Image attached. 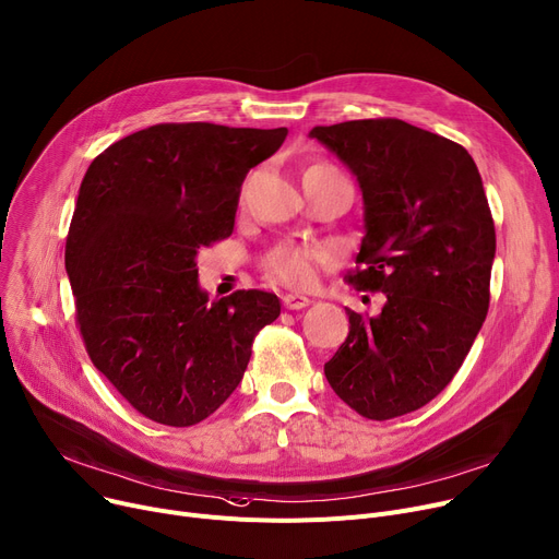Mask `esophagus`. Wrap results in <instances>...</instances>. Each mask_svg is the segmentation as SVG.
Returning <instances> with one entry per match:
<instances>
[{
    "mask_svg": "<svg viewBox=\"0 0 559 559\" xmlns=\"http://www.w3.org/2000/svg\"><path fill=\"white\" fill-rule=\"evenodd\" d=\"M283 306L287 310H304L310 306V299L304 294H283Z\"/></svg>",
    "mask_w": 559,
    "mask_h": 559,
    "instance_id": "obj_1",
    "label": "esophagus"
}]
</instances>
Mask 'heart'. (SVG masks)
<instances>
[{"label": "heart", "instance_id": "heart-1", "mask_svg": "<svg viewBox=\"0 0 559 559\" xmlns=\"http://www.w3.org/2000/svg\"><path fill=\"white\" fill-rule=\"evenodd\" d=\"M314 170H332L334 173V168H330L325 164H314L306 173H314ZM325 258H328V253L321 247L283 242L265 255V272H267V276L276 278L285 285L308 287L317 278V270L321 263H325Z\"/></svg>", "mask_w": 559, "mask_h": 559}]
</instances>
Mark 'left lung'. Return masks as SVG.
<instances>
[{"label": "left lung", "mask_w": 559, "mask_h": 559, "mask_svg": "<svg viewBox=\"0 0 559 559\" xmlns=\"http://www.w3.org/2000/svg\"><path fill=\"white\" fill-rule=\"evenodd\" d=\"M310 136L361 191V270L348 281L386 294L378 317L346 308L348 337L325 380L359 416L397 418L452 382L486 321L497 251L488 198L463 145L400 119L317 126Z\"/></svg>", "instance_id": "left-lung-1"}]
</instances>
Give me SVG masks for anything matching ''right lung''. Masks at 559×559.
I'll return each mask as SVG.
<instances>
[{"instance_id":"obj_1","label":"right lung","mask_w":559,"mask_h":559,"mask_svg":"<svg viewBox=\"0 0 559 559\" xmlns=\"http://www.w3.org/2000/svg\"><path fill=\"white\" fill-rule=\"evenodd\" d=\"M287 128L162 123L98 155L81 183L64 247L85 348L139 414L170 427L209 418L240 384L276 294L209 301L198 251L229 238L249 168Z\"/></svg>"}]
</instances>
